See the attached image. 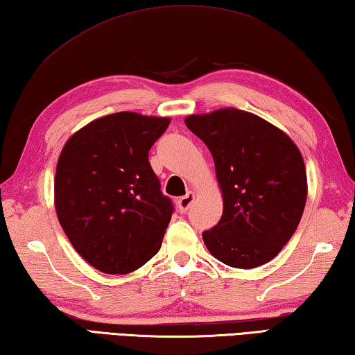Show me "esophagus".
I'll return each instance as SVG.
<instances>
[{"label":"esophagus","mask_w":355,"mask_h":355,"mask_svg":"<svg viewBox=\"0 0 355 355\" xmlns=\"http://www.w3.org/2000/svg\"><path fill=\"white\" fill-rule=\"evenodd\" d=\"M193 201H195V193H193V191H189V193L185 195V196L179 198V201H178L179 210H181L182 214H185V212H187V210L190 209L191 202H193Z\"/></svg>","instance_id":"34e87169"}]
</instances>
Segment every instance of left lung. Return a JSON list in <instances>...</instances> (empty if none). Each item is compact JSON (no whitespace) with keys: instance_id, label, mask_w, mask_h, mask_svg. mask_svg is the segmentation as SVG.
<instances>
[{"instance_id":"obj_1","label":"left lung","mask_w":355,"mask_h":355,"mask_svg":"<svg viewBox=\"0 0 355 355\" xmlns=\"http://www.w3.org/2000/svg\"><path fill=\"white\" fill-rule=\"evenodd\" d=\"M185 124L206 143L223 193V215L202 232L215 259L256 268L275 259L295 234L307 200L301 151L263 118L226 107L189 115Z\"/></svg>"}]
</instances>
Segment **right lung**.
<instances>
[{"instance_id": "obj_1", "label": "right lung", "mask_w": 355, "mask_h": 355, "mask_svg": "<svg viewBox=\"0 0 355 355\" xmlns=\"http://www.w3.org/2000/svg\"><path fill=\"white\" fill-rule=\"evenodd\" d=\"M170 118L118 112L74 132L59 155L54 206L87 263L126 275L160 250L173 202L148 160Z\"/></svg>"}]
</instances>
